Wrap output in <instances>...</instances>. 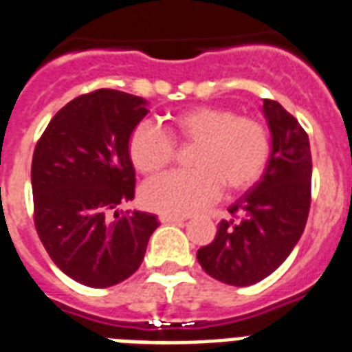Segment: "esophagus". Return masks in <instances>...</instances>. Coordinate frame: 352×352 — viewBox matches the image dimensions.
I'll list each match as a JSON object with an SVG mask.
<instances>
[{
    "instance_id": "1",
    "label": "esophagus",
    "mask_w": 352,
    "mask_h": 352,
    "mask_svg": "<svg viewBox=\"0 0 352 352\" xmlns=\"http://www.w3.org/2000/svg\"><path fill=\"white\" fill-rule=\"evenodd\" d=\"M158 219H160V223H182V221H186L184 216H171V214H160Z\"/></svg>"
}]
</instances>
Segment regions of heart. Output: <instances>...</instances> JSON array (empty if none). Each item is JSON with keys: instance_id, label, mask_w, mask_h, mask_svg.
<instances>
[{"instance_id": "heart-1", "label": "heart", "mask_w": 352, "mask_h": 352, "mask_svg": "<svg viewBox=\"0 0 352 352\" xmlns=\"http://www.w3.org/2000/svg\"><path fill=\"white\" fill-rule=\"evenodd\" d=\"M177 146L192 147V170L171 171L142 186V203L155 212L188 216L221 195L243 194L262 179L272 158L264 123L219 104H197L171 116L168 133L153 122L131 131L127 155L134 170L153 175L175 160Z\"/></svg>"}]
</instances>
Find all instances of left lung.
Listing matches in <instances>:
<instances>
[{"label": "left lung", "instance_id": "1", "mask_svg": "<svg viewBox=\"0 0 352 352\" xmlns=\"http://www.w3.org/2000/svg\"><path fill=\"white\" fill-rule=\"evenodd\" d=\"M272 158L264 175L229 206L212 243L197 251L201 267L230 286H251L288 258L307 225L312 199V155L307 131L283 104L264 101Z\"/></svg>", "mask_w": 352, "mask_h": 352}]
</instances>
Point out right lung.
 <instances>
[{
	"label": "right lung",
	"instance_id": "right-lung-1",
	"mask_svg": "<svg viewBox=\"0 0 352 352\" xmlns=\"http://www.w3.org/2000/svg\"><path fill=\"white\" fill-rule=\"evenodd\" d=\"M147 114L133 94L99 88L51 118L31 164L34 227L69 278L109 288L140 267L158 227L147 212H109L134 197L129 134Z\"/></svg>",
	"mask_w": 352,
	"mask_h": 352
}]
</instances>
